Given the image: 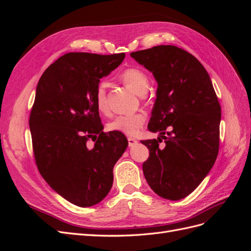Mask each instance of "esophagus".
Masks as SVG:
<instances>
[{"label": "esophagus", "mask_w": 251, "mask_h": 251, "mask_svg": "<svg viewBox=\"0 0 251 251\" xmlns=\"http://www.w3.org/2000/svg\"><path fill=\"white\" fill-rule=\"evenodd\" d=\"M127 142H128V147H133L134 144L137 143V140L133 137H127Z\"/></svg>", "instance_id": "esophagus-1"}]
</instances>
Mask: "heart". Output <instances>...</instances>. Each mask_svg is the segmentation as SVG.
I'll list each match as a JSON object with an SVG mask.
<instances>
[{
  "label": "heart",
  "instance_id": "obj_1",
  "mask_svg": "<svg viewBox=\"0 0 251 251\" xmlns=\"http://www.w3.org/2000/svg\"><path fill=\"white\" fill-rule=\"evenodd\" d=\"M120 78L126 85L138 95H144L150 86L148 74L136 67L126 68L120 73ZM94 101L97 110L101 114L107 115L110 112V107L107 98V88L104 82H100L96 86L94 93ZM147 121V114L138 112L133 114H124L114 118L108 125V128L113 132H118L126 136H134Z\"/></svg>",
  "mask_w": 251,
  "mask_h": 251
}]
</instances>
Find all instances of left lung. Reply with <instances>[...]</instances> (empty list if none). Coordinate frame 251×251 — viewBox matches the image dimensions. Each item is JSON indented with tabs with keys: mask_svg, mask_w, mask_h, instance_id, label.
<instances>
[{
	"mask_svg": "<svg viewBox=\"0 0 251 251\" xmlns=\"http://www.w3.org/2000/svg\"><path fill=\"white\" fill-rule=\"evenodd\" d=\"M153 72L157 98L149 123L158 139L141 140L150 156L144 177L164 199L180 200L193 193L214 165L220 141L221 105L207 71L191 53L172 45L132 52ZM164 139L166 147H158Z\"/></svg>",
	"mask_w": 251,
	"mask_h": 251,
	"instance_id": "1",
	"label": "left lung"
}]
</instances>
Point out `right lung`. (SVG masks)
I'll list each match as a JSON object with an SVG mask.
<instances>
[{
    "instance_id": "1",
    "label": "right lung",
    "mask_w": 251,
    "mask_h": 251,
    "mask_svg": "<svg viewBox=\"0 0 251 251\" xmlns=\"http://www.w3.org/2000/svg\"><path fill=\"white\" fill-rule=\"evenodd\" d=\"M125 56L66 53L37 83L29 116L36 166L57 194L80 207L93 206L109 194L113 168L127 147L124 134L102 131L94 101L96 86Z\"/></svg>"
}]
</instances>
